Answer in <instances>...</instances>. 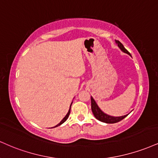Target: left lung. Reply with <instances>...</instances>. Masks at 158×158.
Segmentation results:
<instances>
[{
	"label": "left lung",
	"mask_w": 158,
	"mask_h": 158,
	"mask_svg": "<svg viewBox=\"0 0 158 158\" xmlns=\"http://www.w3.org/2000/svg\"><path fill=\"white\" fill-rule=\"evenodd\" d=\"M115 43H116V44H118V46L119 47V48H120L123 52L130 55V52H129V51H127L124 47H123V44L121 43V42H119L118 40H115ZM91 109H92L93 113H94V116L96 119H98V121H102V122L107 123H117L118 122V121H121L122 119L124 118H126L127 115H128V114H127V115H122V116L115 117V116H111V115L104 113V112L102 111V110L98 107L97 104H96V101L94 99V98H93L92 96H91Z\"/></svg>",
	"instance_id": "8db88e82"
}]
</instances>
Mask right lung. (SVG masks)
I'll return each instance as SVG.
<instances>
[{"label":"right lung","instance_id":"add662e5","mask_svg":"<svg viewBox=\"0 0 158 158\" xmlns=\"http://www.w3.org/2000/svg\"><path fill=\"white\" fill-rule=\"evenodd\" d=\"M72 103H73V102H71V106H70V109H69V110H68V113H67V114H66V115H65V116H64V118H63V119H62V121H60V123H59L57 125H56V126H55L54 127H56L60 126V125H61V124H62V123H63L64 122V121H65L66 120H67V119H68V116H69V115H70V113H71V104H72Z\"/></svg>","mask_w":158,"mask_h":158}]
</instances>
